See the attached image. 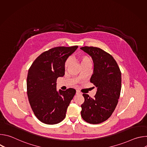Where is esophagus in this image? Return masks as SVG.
I'll use <instances>...</instances> for the list:
<instances>
[{
    "label": "esophagus",
    "mask_w": 147,
    "mask_h": 147,
    "mask_svg": "<svg viewBox=\"0 0 147 147\" xmlns=\"http://www.w3.org/2000/svg\"><path fill=\"white\" fill-rule=\"evenodd\" d=\"M81 92L78 90H76V95H80Z\"/></svg>",
    "instance_id": "34e87169"
}]
</instances>
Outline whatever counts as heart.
I'll return each mask as SVG.
<instances>
[{"label":"heart","mask_w":147,"mask_h":147,"mask_svg":"<svg viewBox=\"0 0 147 147\" xmlns=\"http://www.w3.org/2000/svg\"><path fill=\"white\" fill-rule=\"evenodd\" d=\"M77 60L80 63L81 66L83 65H86L87 63H91V61L90 58L86 55L85 54H80L77 56ZM70 61L71 60L70 58H68L65 63V69H66L70 65Z\"/></svg>","instance_id":"heart-1"}]
</instances>
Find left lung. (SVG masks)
Returning a JSON list of instances; mask_svg holds the SVG:
<instances>
[{
	"label": "left lung",
	"mask_w": 147,
	"mask_h": 147,
	"mask_svg": "<svg viewBox=\"0 0 147 147\" xmlns=\"http://www.w3.org/2000/svg\"><path fill=\"white\" fill-rule=\"evenodd\" d=\"M80 49L93 60L94 71L90 82L97 88L93 98L82 94L84 102L81 106V115L87 123L99 124L109 118L117 106L121 91V72L112 56L103 50L93 47Z\"/></svg>",
	"instance_id": "left-lung-1"
}]
</instances>
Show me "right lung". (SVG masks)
<instances>
[{"label": "right lung", "instance_id": "add662e5", "mask_svg": "<svg viewBox=\"0 0 147 147\" xmlns=\"http://www.w3.org/2000/svg\"><path fill=\"white\" fill-rule=\"evenodd\" d=\"M78 46L59 47L40 54L32 63L27 78V95L35 116L42 123L55 124L66 117L76 90H56V80L65 75V63Z\"/></svg>", "mask_w": 147, "mask_h": 147}]
</instances>
